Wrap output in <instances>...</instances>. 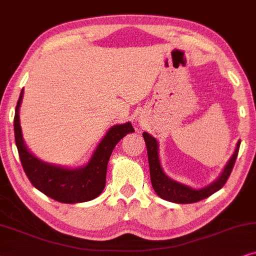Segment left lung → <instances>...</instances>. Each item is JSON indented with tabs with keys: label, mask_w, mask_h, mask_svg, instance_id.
<instances>
[{
	"label": "left lung",
	"mask_w": 256,
	"mask_h": 256,
	"mask_svg": "<svg viewBox=\"0 0 256 256\" xmlns=\"http://www.w3.org/2000/svg\"><path fill=\"white\" fill-rule=\"evenodd\" d=\"M144 137L146 148H148V165H150V176H151V182L153 190L156 193L162 198V199L168 200V202L176 204H193L198 202L200 200L206 199L213 193H216L226 184L227 179L230 178L232 170L234 168L235 160H236L238 152L240 148V140L238 142L235 151L232 156V158L228 160L227 165L224 166L222 173L216 182L210 184L208 186L204 188L194 190L192 187L184 185L176 180L168 178L162 171V165H160L159 153H158V142L154 137L148 134V132L142 134Z\"/></svg>",
	"instance_id": "obj_1"
}]
</instances>
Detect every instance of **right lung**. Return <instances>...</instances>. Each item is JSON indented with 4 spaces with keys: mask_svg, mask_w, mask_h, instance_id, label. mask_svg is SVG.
Returning <instances> with one entry per match:
<instances>
[{
    "mask_svg": "<svg viewBox=\"0 0 256 256\" xmlns=\"http://www.w3.org/2000/svg\"><path fill=\"white\" fill-rule=\"evenodd\" d=\"M22 98L23 90L20 94L15 108L14 131L22 168L30 182L46 196L60 202H85L97 198L105 187L108 162L114 146L126 134L134 132L131 122L112 126L98 144L86 165L78 168H63L42 162L26 146L20 125V106Z\"/></svg>",
    "mask_w": 256,
    "mask_h": 256,
    "instance_id": "obj_1",
    "label": "right lung"
}]
</instances>
